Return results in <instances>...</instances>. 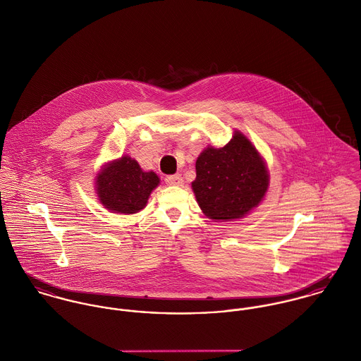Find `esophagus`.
<instances>
[{"instance_id":"obj_1","label":"esophagus","mask_w":361,"mask_h":361,"mask_svg":"<svg viewBox=\"0 0 361 361\" xmlns=\"http://www.w3.org/2000/svg\"><path fill=\"white\" fill-rule=\"evenodd\" d=\"M164 181H166V184H169V185H177V187H181V185L184 184V180H183V177H181L180 174L167 176V177L164 178Z\"/></svg>"}]
</instances>
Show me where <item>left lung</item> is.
I'll return each instance as SVG.
<instances>
[{"instance_id":"1","label":"left lung","mask_w":361,"mask_h":361,"mask_svg":"<svg viewBox=\"0 0 361 361\" xmlns=\"http://www.w3.org/2000/svg\"><path fill=\"white\" fill-rule=\"evenodd\" d=\"M195 169L192 191L202 213L214 221L243 219L262 203L270 185L264 158L240 130L224 147L204 148Z\"/></svg>"}]
</instances>
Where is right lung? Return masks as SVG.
<instances>
[{
    "label": "right lung",
    "mask_w": 361,
    "mask_h": 361,
    "mask_svg": "<svg viewBox=\"0 0 361 361\" xmlns=\"http://www.w3.org/2000/svg\"><path fill=\"white\" fill-rule=\"evenodd\" d=\"M161 178L155 171H144L127 155L105 163L95 177L99 203L112 213L134 214L142 210Z\"/></svg>",
    "instance_id": "obj_1"
}]
</instances>
